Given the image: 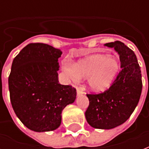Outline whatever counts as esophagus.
I'll return each instance as SVG.
<instances>
[{
	"label": "esophagus",
	"mask_w": 149,
	"mask_h": 149,
	"mask_svg": "<svg viewBox=\"0 0 149 149\" xmlns=\"http://www.w3.org/2000/svg\"><path fill=\"white\" fill-rule=\"evenodd\" d=\"M84 89L82 88V87H79V88H77V96H79V95H82L83 93H84Z\"/></svg>",
	"instance_id": "esophagus-1"
}]
</instances>
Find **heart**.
I'll list each match as a JSON object with an SVG mask.
<instances>
[{
	"mask_svg": "<svg viewBox=\"0 0 149 149\" xmlns=\"http://www.w3.org/2000/svg\"><path fill=\"white\" fill-rule=\"evenodd\" d=\"M120 70V63L114 56L95 54L80 59L72 65H63L69 79H87V86L94 93L108 90Z\"/></svg>",
	"mask_w": 149,
	"mask_h": 149,
	"instance_id": "1",
	"label": "heart"
}]
</instances>
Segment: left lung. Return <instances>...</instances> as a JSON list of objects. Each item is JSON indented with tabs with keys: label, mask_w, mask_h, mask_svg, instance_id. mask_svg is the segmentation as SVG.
<instances>
[{
	"label": "left lung",
	"mask_w": 149,
	"mask_h": 149,
	"mask_svg": "<svg viewBox=\"0 0 149 149\" xmlns=\"http://www.w3.org/2000/svg\"><path fill=\"white\" fill-rule=\"evenodd\" d=\"M120 56V69L113 85L100 94H86L90 104L86 121L91 127L109 130L122 125L139 104L142 90L141 72L135 54L121 42L104 44Z\"/></svg>",
	"instance_id": "obj_1"
}]
</instances>
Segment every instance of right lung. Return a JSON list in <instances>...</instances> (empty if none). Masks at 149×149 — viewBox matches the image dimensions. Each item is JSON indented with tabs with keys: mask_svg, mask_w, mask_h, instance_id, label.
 Wrapping results in <instances>:
<instances>
[{
	"mask_svg": "<svg viewBox=\"0 0 149 149\" xmlns=\"http://www.w3.org/2000/svg\"><path fill=\"white\" fill-rule=\"evenodd\" d=\"M59 49L43 43L23 48L13 60L8 86L15 114L36 132L57 129L62 111L76 100V89L58 84Z\"/></svg>",
	"mask_w": 149,
	"mask_h": 149,
	"instance_id": "obj_1",
	"label": "right lung"
}]
</instances>
